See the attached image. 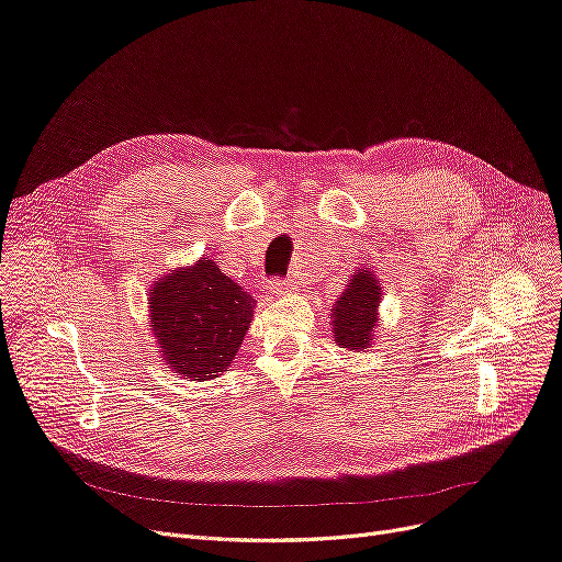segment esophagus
Returning a JSON list of instances; mask_svg holds the SVG:
<instances>
[{"label": "esophagus", "instance_id": "obj_1", "mask_svg": "<svg viewBox=\"0 0 562 562\" xmlns=\"http://www.w3.org/2000/svg\"><path fill=\"white\" fill-rule=\"evenodd\" d=\"M268 289H270V294H292L296 284L292 280H273V282H268Z\"/></svg>", "mask_w": 562, "mask_h": 562}]
</instances>
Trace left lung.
<instances>
[{"label":"left lung","instance_id":"left-lung-1","mask_svg":"<svg viewBox=\"0 0 562 562\" xmlns=\"http://www.w3.org/2000/svg\"><path fill=\"white\" fill-rule=\"evenodd\" d=\"M380 303L382 284L378 280V270L359 268L330 307V328H334L336 342L349 351H370L378 340Z\"/></svg>","mask_w":562,"mask_h":562}]
</instances>
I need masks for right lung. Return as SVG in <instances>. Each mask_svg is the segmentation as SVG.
<instances>
[{
    "instance_id": "1",
    "label": "right lung",
    "mask_w": 562,
    "mask_h": 562,
    "mask_svg": "<svg viewBox=\"0 0 562 562\" xmlns=\"http://www.w3.org/2000/svg\"><path fill=\"white\" fill-rule=\"evenodd\" d=\"M257 301L207 257L178 266L150 286L148 307L159 357L192 382L232 366L255 319Z\"/></svg>"
}]
</instances>
